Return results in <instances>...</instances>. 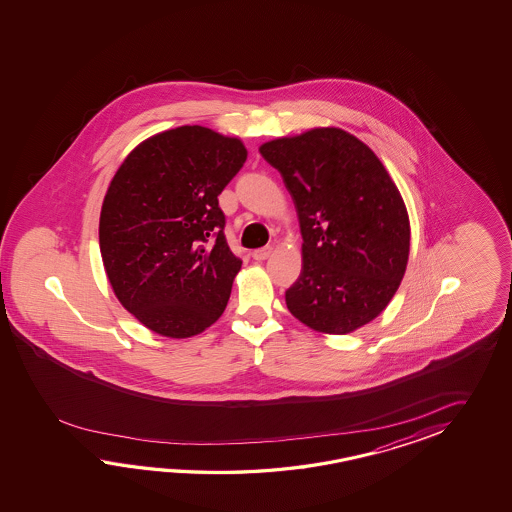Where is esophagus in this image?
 <instances>
[{
	"mask_svg": "<svg viewBox=\"0 0 512 512\" xmlns=\"http://www.w3.org/2000/svg\"><path fill=\"white\" fill-rule=\"evenodd\" d=\"M272 254L271 245H267V247H261V249H256V251L252 252V258L256 261L267 260L269 256Z\"/></svg>",
	"mask_w": 512,
	"mask_h": 512,
	"instance_id": "1",
	"label": "esophagus"
}]
</instances>
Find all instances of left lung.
Returning a JSON list of instances; mask_svg holds the SVG:
<instances>
[{
  "mask_svg": "<svg viewBox=\"0 0 512 512\" xmlns=\"http://www.w3.org/2000/svg\"><path fill=\"white\" fill-rule=\"evenodd\" d=\"M283 177L302 232V272L285 291L294 318L346 335L381 315L410 254L403 197L379 157L340 128L261 144Z\"/></svg>",
  "mask_w": 512,
  "mask_h": 512,
  "instance_id": "8db88e82",
  "label": "left lung"
}]
</instances>
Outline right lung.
<instances>
[{
	"label": "right lung",
	"instance_id": "add662e5",
	"mask_svg": "<svg viewBox=\"0 0 512 512\" xmlns=\"http://www.w3.org/2000/svg\"><path fill=\"white\" fill-rule=\"evenodd\" d=\"M245 161L238 137L181 126L142 141L113 175L100 254L120 304L153 333L194 337L223 315L241 260L218 196Z\"/></svg>",
	"mask_w": 512,
	"mask_h": 512
}]
</instances>
